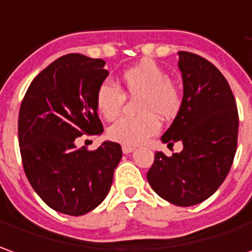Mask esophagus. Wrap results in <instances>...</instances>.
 Returning <instances> with one entry per match:
<instances>
[{
    "label": "esophagus",
    "instance_id": "1",
    "mask_svg": "<svg viewBox=\"0 0 252 252\" xmlns=\"http://www.w3.org/2000/svg\"><path fill=\"white\" fill-rule=\"evenodd\" d=\"M135 148L133 146H123V153L124 155H128V153H132Z\"/></svg>",
    "mask_w": 252,
    "mask_h": 252
}]
</instances>
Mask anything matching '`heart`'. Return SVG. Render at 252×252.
<instances>
[{
	"label": "heart",
	"instance_id": "heart-1",
	"mask_svg": "<svg viewBox=\"0 0 252 252\" xmlns=\"http://www.w3.org/2000/svg\"><path fill=\"white\" fill-rule=\"evenodd\" d=\"M125 94L138 96V117H123L109 126L107 136L124 146L143 143L160 128L158 117L171 119L182 106V96L175 84L169 81L168 73L150 59L126 68L120 77ZM126 96L117 85L104 81L97 87L95 106L106 120L116 119L123 109Z\"/></svg>",
	"mask_w": 252,
	"mask_h": 252
}]
</instances>
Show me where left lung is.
I'll use <instances>...</instances> for the list:
<instances>
[{"label": "left lung", "instance_id": "1", "mask_svg": "<svg viewBox=\"0 0 252 252\" xmlns=\"http://www.w3.org/2000/svg\"><path fill=\"white\" fill-rule=\"evenodd\" d=\"M184 81L182 106L161 136L181 140V153L155 155L148 172L152 189L171 204L190 207L212 196L232 167L239 131V113L226 78L204 58L179 52Z\"/></svg>", "mask_w": 252, "mask_h": 252}]
</instances>
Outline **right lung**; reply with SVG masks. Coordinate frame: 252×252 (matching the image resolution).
<instances>
[{
	"instance_id": "1",
	"label": "right lung",
	"mask_w": 252,
	"mask_h": 252,
	"mask_svg": "<svg viewBox=\"0 0 252 252\" xmlns=\"http://www.w3.org/2000/svg\"><path fill=\"white\" fill-rule=\"evenodd\" d=\"M109 71L104 61L68 54L52 62L30 84L19 110V146L25 174L52 210L84 215L112 188L123 150L103 142L96 150L77 149L84 133L99 135L95 94Z\"/></svg>"
}]
</instances>
